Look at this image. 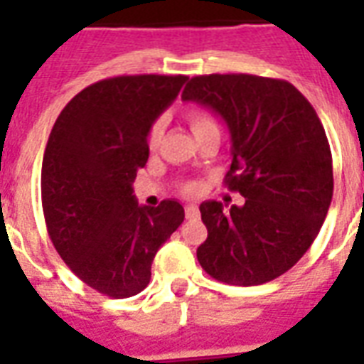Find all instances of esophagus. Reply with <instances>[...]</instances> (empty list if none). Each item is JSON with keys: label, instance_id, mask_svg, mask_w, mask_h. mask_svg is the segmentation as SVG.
I'll return each mask as SVG.
<instances>
[{"label": "esophagus", "instance_id": "esophagus-1", "mask_svg": "<svg viewBox=\"0 0 364 364\" xmlns=\"http://www.w3.org/2000/svg\"><path fill=\"white\" fill-rule=\"evenodd\" d=\"M185 215H187V219H198V215H200L198 208L193 204L185 205Z\"/></svg>", "mask_w": 364, "mask_h": 364}]
</instances>
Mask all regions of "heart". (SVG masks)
Listing matches in <instances>:
<instances>
[{
	"mask_svg": "<svg viewBox=\"0 0 364 364\" xmlns=\"http://www.w3.org/2000/svg\"><path fill=\"white\" fill-rule=\"evenodd\" d=\"M187 121L191 122V128H193L194 134H198L202 130H208L211 126H217L215 119L211 117V113L204 109H191L187 113ZM162 136H164V121H154L151 124L147 132V145L149 149H156L162 141ZM196 187L194 185H188L187 193H194Z\"/></svg>",
	"mask_w": 364,
	"mask_h": 364,
	"instance_id": "heart-1",
	"label": "heart"
}]
</instances>
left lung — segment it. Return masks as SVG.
<instances>
[{
  "label": "left lung",
  "mask_w": 364,
  "mask_h": 364,
  "mask_svg": "<svg viewBox=\"0 0 364 364\" xmlns=\"http://www.w3.org/2000/svg\"><path fill=\"white\" fill-rule=\"evenodd\" d=\"M181 98L227 122L225 183L245 198L228 210L200 204L208 238L198 262L228 285L276 279L310 249L333 200V156L316 109L291 82L247 73L193 77Z\"/></svg>",
  "instance_id": "8db88e82"
}]
</instances>
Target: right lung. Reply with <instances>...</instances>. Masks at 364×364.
Returning <instances> with one entry per match:
<instances>
[{
  "label": "right lung",
  "instance_id": "obj_1",
  "mask_svg": "<svg viewBox=\"0 0 364 364\" xmlns=\"http://www.w3.org/2000/svg\"><path fill=\"white\" fill-rule=\"evenodd\" d=\"M185 75H122L87 87L48 136L41 202L58 255L111 299L141 293L160 245L185 219L177 200L137 204L132 183L149 159L147 132L177 98Z\"/></svg>",
  "mask_w": 364,
  "mask_h": 364
}]
</instances>
